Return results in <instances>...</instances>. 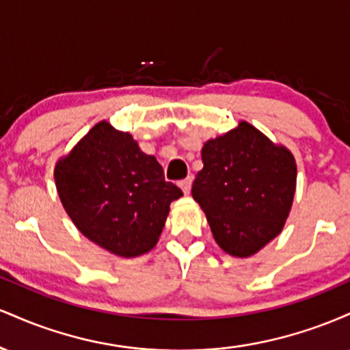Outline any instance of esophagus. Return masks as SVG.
<instances>
[{
  "instance_id": "1",
  "label": "esophagus",
  "mask_w": 350,
  "mask_h": 350,
  "mask_svg": "<svg viewBox=\"0 0 350 350\" xmlns=\"http://www.w3.org/2000/svg\"><path fill=\"white\" fill-rule=\"evenodd\" d=\"M179 187L183 189L184 194H189V192H191V187H192V178H186V179L180 180Z\"/></svg>"
}]
</instances>
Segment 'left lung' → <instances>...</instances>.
Wrapping results in <instances>:
<instances>
[{
	"mask_svg": "<svg viewBox=\"0 0 350 350\" xmlns=\"http://www.w3.org/2000/svg\"><path fill=\"white\" fill-rule=\"evenodd\" d=\"M202 163L192 198L206 212L215 242L228 255H255L283 230L290 215L295 158L250 123L240 122L204 144Z\"/></svg>",
	"mask_w": 350,
	"mask_h": 350,
	"instance_id": "8db88e82",
	"label": "left lung"
}]
</instances>
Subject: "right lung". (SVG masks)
Listing matches in <instances>:
<instances>
[{
  "mask_svg": "<svg viewBox=\"0 0 350 350\" xmlns=\"http://www.w3.org/2000/svg\"><path fill=\"white\" fill-rule=\"evenodd\" d=\"M60 202L75 227L110 253L143 255L158 243L183 191L130 133L100 122L55 164Z\"/></svg>",
  "mask_w": 350,
  "mask_h": 350,
  "instance_id": "obj_1",
  "label": "right lung"
}]
</instances>
